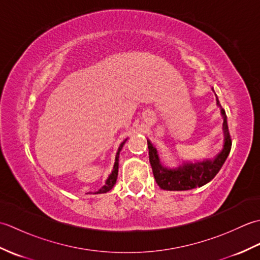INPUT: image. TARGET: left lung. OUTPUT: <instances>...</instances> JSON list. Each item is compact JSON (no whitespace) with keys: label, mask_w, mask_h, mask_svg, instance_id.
<instances>
[{"label":"left lung","mask_w":260,"mask_h":260,"mask_svg":"<svg viewBox=\"0 0 260 260\" xmlns=\"http://www.w3.org/2000/svg\"><path fill=\"white\" fill-rule=\"evenodd\" d=\"M215 101H217L218 107H220V113L223 118V145L221 151L213 158H204L202 161L196 162L185 161L174 168L164 167L159 161L156 147L153 146L150 140H147L148 156H150L154 179L161 189L168 191H185L200 187L209 183L222 168L231 150V139L228 129L227 115L220 105L217 95H215Z\"/></svg>","instance_id":"obj_1"}]
</instances>
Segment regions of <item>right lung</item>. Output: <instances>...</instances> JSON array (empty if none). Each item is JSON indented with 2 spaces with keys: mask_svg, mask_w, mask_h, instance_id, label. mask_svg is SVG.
<instances>
[{
  "mask_svg": "<svg viewBox=\"0 0 260 260\" xmlns=\"http://www.w3.org/2000/svg\"><path fill=\"white\" fill-rule=\"evenodd\" d=\"M126 141H127V139L125 140V141H123L120 143V145H119V147H118V150H117V153H116V156H115V163H114V168H113V171H112V173H110L109 175H108V178H107V180L105 181V184L101 187V189H99L98 191H96L95 193H93V194H98V193H106V192H108V191H110L114 187V185H115V183H116V180H117V175H118V161H119V153H120V151H121V148H123V146H124V144L126 143Z\"/></svg>",
  "mask_w": 260,
  "mask_h": 260,
  "instance_id": "add662e5",
  "label": "right lung"
}]
</instances>
